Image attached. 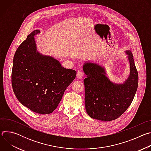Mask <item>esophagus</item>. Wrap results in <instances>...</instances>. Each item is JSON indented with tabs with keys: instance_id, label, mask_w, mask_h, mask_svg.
<instances>
[{
	"instance_id": "esophagus-1",
	"label": "esophagus",
	"mask_w": 151,
	"mask_h": 151,
	"mask_svg": "<svg viewBox=\"0 0 151 151\" xmlns=\"http://www.w3.org/2000/svg\"><path fill=\"white\" fill-rule=\"evenodd\" d=\"M83 78V73L81 71H78L76 74V78L78 79H81Z\"/></svg>"
}]
</instances>
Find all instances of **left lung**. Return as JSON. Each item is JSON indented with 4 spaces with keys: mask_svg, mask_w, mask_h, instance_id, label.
Listing matches in <instances>:
<instances>
[{
    "mask_svg": "<svg viewBox=\"0 0 151 151\" xmlns=\"http://www.w3.org/2000/svg\"><path fill=\"white\" fill-rule=\"evenodd\" d=\"M130 64V75L122 83L112 82L105 68L100 64L86 61L83 70L87 78L85 85V109L92 118L111 121L119 117L131 104L138 86V73L133 55L125 51Z\"/></svg>",
    "mask_w": 151,
    "mask_h": 151,
    "instance_id": "8db88e82",
    "label": "left lung"
}]
</instances>
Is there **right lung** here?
<instances>
[{
    "label": "right lung",
    "mask_w": 151,
    "mask_h": 151,
    "mask_svg": "<svg viewBox=\"0 0 151 151\" xmlns=\"http://www.w3.org/2000/svg\"><path fill=\"white\" fill-rule=\"evenodd\" d=\"M35 30L17 48L13 60L12 85L18 101L34 112L52 113L75 79L76 72L64 68L54 57L37 51Z\"/></svg>",
    "instance_id": "obj_1"
}]
</instances>
